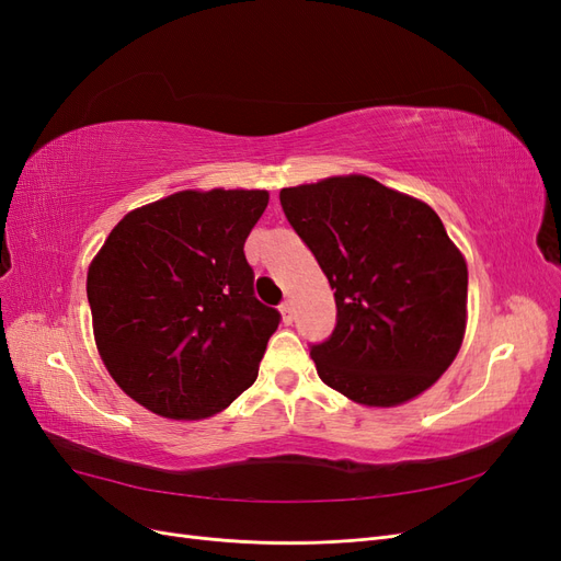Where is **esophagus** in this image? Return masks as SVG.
<instances>
[{
  "mask_svg": "<svg viewBox=\"0 0 561 561\" xmlns=\"http://www.w3.org/2000/svg\"><path fill=\"white\" fill-rule=\"evenodd\" d=\"M280 316H283V322H293L295 320V304L290 299L280 304Z\"/></svg>",
  "mask_w": 561,
  "mask_h": 561,
  "instance_id": "34e87169",
  "label": "esophagus"
}]
</instances>
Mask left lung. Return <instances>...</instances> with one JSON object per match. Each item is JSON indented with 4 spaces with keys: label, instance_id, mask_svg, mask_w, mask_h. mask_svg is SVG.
<instances>
[{
    "label": "left lung",
    "instance_id": "left-lung-1",
    "mask_svg": "<svg viewBox=\"0 0 561 561\" xmlns=\"http://www.w3.org/2000/svg\"><path fill=\"white\" fill-rule=\"evenodd\" d=\"M280 206L334 290L336 328L311 348L318 377L365 407L419 398L468 322V264L443 219L355 173L285 186Z\"/></svg>",
    "mask_w": 561,
    "mask_h": 561
}]
</instances>
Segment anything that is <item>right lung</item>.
I'll use <instances>...</instances> for the list:
<instances>
[{"label":"right lung","mask_w":561,"mask_h":561,"mask_svg":"<svg viewBox=\"0 0 561 561\" xmlns=\"http://www.w3.org/2000/svg\"><path fill=\"white\" fill-rule=\"evenodd\" d=\"M264 190H184L130 210L89 266L100 358L163 419L215 416L257 379L278 311L252 293L245 239Z\"/></svg>","instance_id":"1"}]
</instances>
